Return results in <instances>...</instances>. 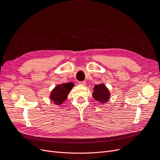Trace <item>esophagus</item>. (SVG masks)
Listing matches in <instances>:
<instances>
[{"instance_id":"obj_1","label":"esophagus","mask_w":160,"mask_h":160,"mask_svg":"<svg viewBox=\"0 0 160 160\" xmlns=\"http://www.w3.org/2000/svg\"><path fill=\"white\" fill-rule=\"evenodd\" d=\"M79 84L80 85H82V86H85L86 85V82L85 81H81V82H79Z\"/></svg>"}]
</instances>
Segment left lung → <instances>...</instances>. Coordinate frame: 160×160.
I'll list each match as a JSON object with an SVG mask.
<instances>
[{
    "mask_svg": "<svg viewBox=\"0 0 160 160\" xmlns=\"http://www.w3.org/2000/svg\"><path fill=\"white\" fill-rule=\"evenodd\" d=\"M93 90L94 92H92V97L96 100H98L100 103L106 104L109 100L110 92L104 83L95 85Z\"/></svg>",
    "mask_w": 160,
    "mask_h": 160,
    "instance_id": "1",
    "label": "left lung"
}]
</instances>
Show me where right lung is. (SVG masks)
<instances>
[{"label": "right lung", "instance_id": "right-lung-1", "mask_svg": "<svg viewBox=\"0 0 160 160\" xmlns=\"http://www.w3.org/2000/svg\"><path fill=\"white\" fill-rule=\"evenodd\" d=\"M73 87L74 84L72 82L56 85L50 92V100L53 101L54 104L58 106L61 105L63 102L66 101L68 94Z\"/></svg>", "mask_w": 160, "mask_h": 160}]
</instances>
